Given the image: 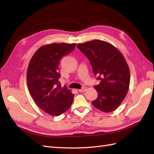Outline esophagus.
Instances as JSON below:
<instances>
[{
    "label": "esophagus",
    "mask_w": 154,
    "mask_h": 154,
    "mask_svg": "<svg viewBox=\"0 0 154 154\" xmlns=\"http://www.w3.org/2000/svg\"><path fill=\"white\" fill-rule=\"evenodd\" d=\"M87 90V87H83V88H82L81 89H79V92H85Z\"/></svg>",
    "instance_id": "34e87169"
}]
</instances>
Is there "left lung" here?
I'll list each match as a JSON object with an SVG mask.
<instances>
[{"instance_id":"8db88e82","label":"left lung","mask_w":154,"mask_h":154,"mask_svg":"<svg viewBox=\"0 0 154 154\" xmlns=\"http://www.w3.org/2000/svg\"><path fill=\"white\" fill-rule=\"evenodd\" d=\"M89 60L94 74L101 82L94 88L97 99L92 102L104 112L115 110L127 95L130 74L127 61L113 45L100 40H93L77 45Z\"/></svg>"}]
</instances>
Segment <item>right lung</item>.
<instances>
[{"instance_id": "right-lung-1", "label": "right lung", "mask_w": 154, "mask_h": 154, "mask_svg": "<svg viewBox=\"0 0 154 154\" xmlns=\"http://www.w3.org/2000/svg\"><path fill=\"white\" fill-rule=\"evenodd\" d=\"M76 44L53 43L42 46L32 56L27 68V85L35 103L45 112L58 116L71 107L74 94L58 82L60 59Z\"/></svg>"}]
</instances>
